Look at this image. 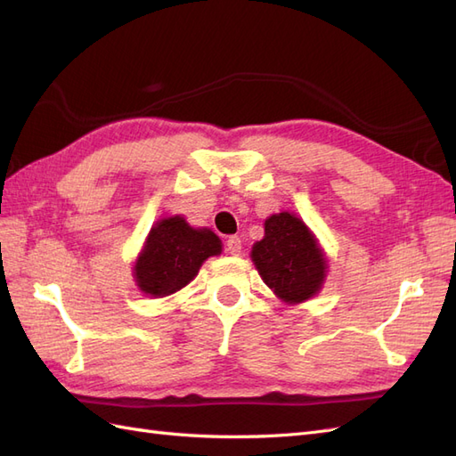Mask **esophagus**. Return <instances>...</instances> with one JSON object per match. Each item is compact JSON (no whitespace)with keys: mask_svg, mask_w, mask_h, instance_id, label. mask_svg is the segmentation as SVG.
Instances as JSON below:
<instances>
[{"mask_svg":"<svg viewBox=\"0 0 456 456\" xmlns=\"http://www.w3.org/2000/svg\"><path fill=\"white\" fill-rule=\"evenodd\" d=\"M240 248H242V242L237 235H232L225 240V250L231 254V256H239L240 254Z\"/></svg>","mask_w":456,"mask_h":456,"instance_id":"1","label":"esophagus"}]
</instances>
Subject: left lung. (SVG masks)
Instances as JSON below:
<instances>
[{"label": "left lung", "mask_w": 456, "mask_h": 456, "mask_svg": "<svg viewBox=\"0 0 456 456\" xmlns=\"http://www.w3.org/2000/svg\"><path fill=\"white\" fill-rule=\"evenodd\" d=\"M252 262L269 289L290 304L315 296L327 269L314 235L289 212L265 221V237L254 244Z\"/></svg>", "instance_id": "obj_1"}]
</instances>
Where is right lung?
<instances>
[{"label":"right lung","mask_w":456,"mask_h":456,"mask_svg":"<svg viewBox=\"0 0 456 456\" xmlns=\"http://www.w3.org/2000/svg\"><path fill=\"white\" fill-rule=\"evenodd\" d=\"M221 252V240L210 229H192L183 217L156 224L137 264L139 289L154 297L170 296L187 286L206 257Z\"/></svg>","instance_id":"obj_1"}]
</instances>
